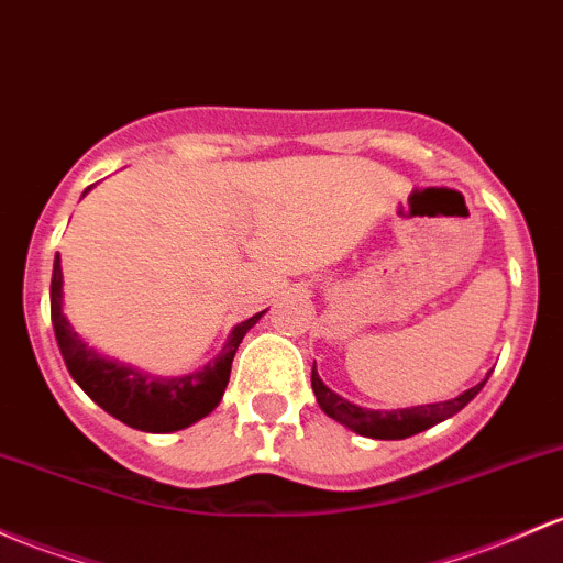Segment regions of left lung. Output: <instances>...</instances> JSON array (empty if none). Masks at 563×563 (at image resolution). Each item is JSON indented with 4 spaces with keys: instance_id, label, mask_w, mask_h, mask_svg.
I'll return each instance as SVG.
<instances>
[{
    "instance_id": "8db88e82",
    "label": "left lung",
    "mask_w": 563,
    "mask_h": 563,
    "mask_svg": "<svg viewBox=\"0 0 563 563\" xmlns=\"http://www.w3.org/2000/svg\"><path fill=\"white\" fill-rule=\"evenodd\" d=\"M489 379V376H486ZM478 382V385L456 395L452 400H443V404H428V406H411V409H393V411H372L361 409V406L350 404L342 395H336L331 387L323 385L318 372L312 366V393L318 398V406L329 413L331 419H336L344 428L355 430L357 435L376 438V441H400V438L417 435V432L432 428V424L443 422V419L454 417L456 411L465 409L467 404L481 393V387L486 385Z\"/></svg>"
}]
</instances>
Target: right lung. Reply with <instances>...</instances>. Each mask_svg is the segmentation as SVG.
<instances>
[{
    "label": "right lung",
    "mask_w": 563,
    "mask_h": 563,
    "mask_svg": "<svg viewBox=\"0 0 563 563\" xmlns=\"http://www.w3.org/2000/svg\"><path fill=\"white\" fill-rule=\"evenodd\" d=\"M264 312L238 323L221 347L219 355L200 372L187 376H159L144 374L125 363L109 361L79 339L71 323L64 314V272H60V256H55L53 283H51V318L55 329L60 355L71 379L114 419L125 422L128 428L144 432H173L195 424L197 419L208 417L219 406L221 395L227 390L232 372V357L240 342Z\"/></svg>",
    "instance_id": "right-lung-1"
}]
</instances>
